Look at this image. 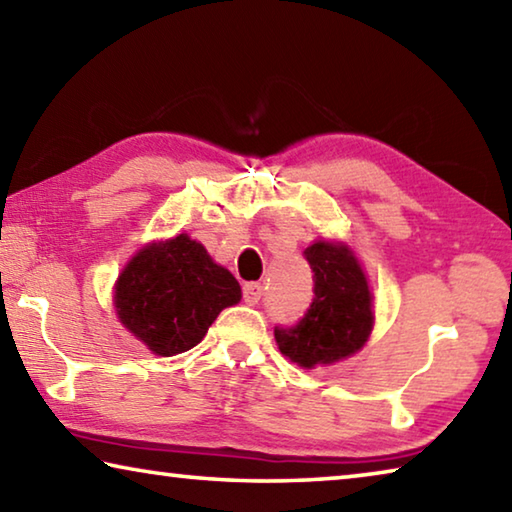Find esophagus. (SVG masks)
Returning a JSON list of instances; mask_svg holds the SVG:
<instances>
[{"mask_svg": "<svg viewBox=\"0 0 512 512\" xmlns=\"http://www.w3.org/2000/svg\"><path fill=\"white\" fill-rule=\"evenodd\" d=\"M262 293H264V287L259 282L244 284V300L248 302V305H257L259 298H262Z\"/></svg>", "mask_w": 512, "mask_h": 512, "instance_id": "obj_1", "label": "esophagus"}]
</instances>
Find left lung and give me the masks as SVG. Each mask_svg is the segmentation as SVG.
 Segmentation results:
<instances>
[{
    "label": "left lung",
    "mask_w": 512,
    "mask_h": 512,
    "mask_svg": "<svg viewBox=\"0 0 512 512\" xmlns=\"http://www.w3.org/2000/svg\"><path fill=\"white\" fill-rule=\"evenodd\" d=\"M314 298L296 325L275 327L277 348L302 368L334 363L363 348L372 329L370 289L345 246L316 241L305 248Z\"/></svg>",
    "instance_id": "left-lung-1"
}]
</instances>
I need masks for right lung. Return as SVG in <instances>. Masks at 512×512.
<instances>
[{"label":"right lung","mask_w":512,"mask_h":512,"mask_svg":"<svg viewBox=\"0 0 512 512\" xmlns=\"http://www.w3.org/2000/svg\"><path fill=\"white\" fill-rule=\"evenodd\" d=\"M235 275L214 264L187 235L151 244L133 257L117 280V316L160 357L192 350L219 311L237 305Z\"/></svg>","instance_id":"right-lung-1"}]
</instances>
